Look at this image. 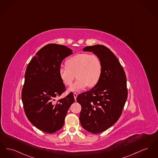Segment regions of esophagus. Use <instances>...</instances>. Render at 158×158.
<instances>
[{"instance_id": "obj_1", "label": "esophagus", "mask_w": 158, "mask_h": 158, "mask_svg": "<svg viewBox=\"0 0 158 158\" xmlns=\"http://www.w3.org/2000/svg\"><path fill=\"white\" fill-rule=\"evenodd\" d=\"M73 96H74V100H76V98H77V94H76V93H74V94H73Z\"/></svg>"}]
</instances>
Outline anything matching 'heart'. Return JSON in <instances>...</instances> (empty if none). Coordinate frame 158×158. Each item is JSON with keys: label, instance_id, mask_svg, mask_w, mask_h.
Returning a JSON list of instances; mask_svg holds the SVG:
<instances>
[{"label": "heart", "instance_id": "obj_1", "mask_svg": "<svg viewBox=\"0 0 158 158\" xmlns=\"http://www.w3.org/2000/svg\"><path fill=\"white\" fill-rule=\"evenodd\" d=\"M102 73V63L95 55L87 53L76 54L66 61V65H61L58 69L59 76L66 86L71 85L75 77L76 81L69 91H79L86 88L94 87L100 80Z\"/></svg>", "mask_w": 158, "mask_h": 158}]
</instances>
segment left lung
Returning <instances> with one entry per match:
<instances>
[{
    "instance_id": "obj_1",
    "label": "left lung",
    "mask_w": 158,
    "mask_h": 158,
    "mask_svg": "<svg viewBox=\"0 0 158 158\" xmlns=\"http://www.w3.org/2000/svg\"><path fill=\"white\" fill-rule=\"evenodd\" d=\"M101 60L102 73L100 81L90 91L78 95L82 107L79 120L84 129L98 134L109 128L121 116L127 99L125 73L115 55L106 47H86Z\"/></svg>"
}]
</instances>
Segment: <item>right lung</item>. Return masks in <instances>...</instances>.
Returning a JSON list of instances; mask_svg holds the SVG:
<instances>
[{
  "instance_id": "add662e5",
  "label": "right lung",
  "mask_w": 158,
  "mask_h": 158,
  "mask_svg": "<svg viewBox=\"0 0 158 158\" xmlns=\"http://www.w3.org/2000/svg\"><path fill=\"white\" fill-rule=\"evenodd\" d=\"M72 51L62 45L48 44L27 67L21 93L24 111L30 122L45 132L54 133L63 127L67 111L74 102L72 93L55 102V98L65 89L59 76V67Z\"/></svg>"
}]
</instances>
